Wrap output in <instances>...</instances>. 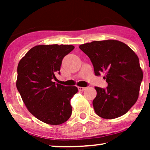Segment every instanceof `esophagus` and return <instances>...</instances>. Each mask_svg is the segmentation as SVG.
Segmentation results:
<instances>
[{
  "label": "esophagus",
  "instance_id": "34e87169",
  "mask_svg": "<svg viewBox=\"0 0 150 150\" xmlns=\"http://www.w3.org/2000/svg\"><path fill=\"white\" fill-rule=\"evenodd\" d=\"M77 88H78V90L80 91V92H82V91L85 90L86 89V87H78Z\"/></svg>",
  "mask_w": 150,
  "mask_h": 150
}]
</instances>
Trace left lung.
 Returning <instances> with one entry per match:
<instances>
[{
  "instance_id": "1",
  "label": "left lung",
  "mask_w": 150,
  "mask_h": 150,
  "mask_svg": "<svg viewBox=\"0 0 150 150\" xmlns=\"http://www.w3.org/2000/svg\"><path fill=\"white\" fill-rule=\"evenodd\" d=\"M79 48L90 58L95 75L105 73L106 89L95 87L94 111L105 119H113L126 113L139 97L143 77L139 58L123 42L114 39L94 41Z\"/></svg>"
}]
</instances>
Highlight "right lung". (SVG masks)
<instances>
[{"label":"right lung","instance_id":"right-lung-1","mask_svg":"<svg viewBox=\"0 0 150 150\" xmlns=\"http://www.w3.org/2000/svg\"><path fill=\"white\" fill-rule=\"evenodd\" d=\"M73 45H37L32 48L18 65L16 86L28 111L49 125H61L71 116L70 100L77 87L53 82L62 60L74 49Z\"/></svg>","mask_w":150,"mask_h":150}]
</instances>
